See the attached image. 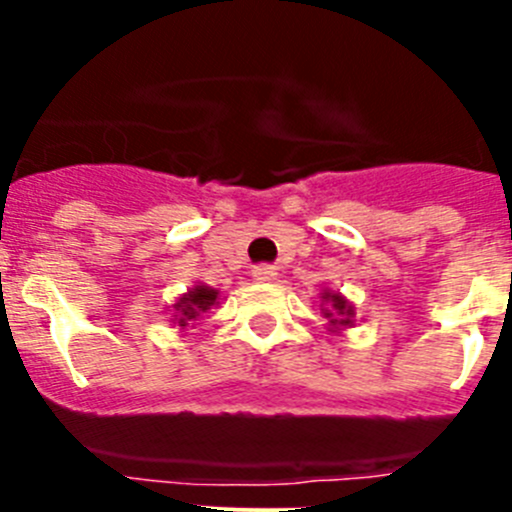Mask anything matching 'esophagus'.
<instances>
[{"label": "esophagus", "instance_id": "34e87169", "mask_svg": "<svg viewBox=\"0 0 512 512\" xmlns=\"http://www.w3.org/2000/svg\"><path fill=\"white\" fill-rule=\"evenodd\" d=\"M253 279H259V282H271V279L277 277V266H269V264H261V266H253Z\"/></svg>", "mask_w": 512, "mask_h": 512}]
</instances>
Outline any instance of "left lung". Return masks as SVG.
<instances>
[{
	"label": "left lung",
	"mask_w": 512,
	"mask_h": 512,
	"mask_svg": "<svg viewBox=\"0 0 512 512\" xmlns=\"http://www.w3.org/2000/svg\"><path fill=\"white\" fill-rule=\"evenodd\" d=\"M323 315L328 318V323L333 328H346V325H354V305L346 300L338 292H323Z\"/></svg>",
	"instance_id": "obj_1"
}]
</instances>
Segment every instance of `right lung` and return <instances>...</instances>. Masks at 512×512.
<instances>
[{"instance_id": "add662e5", "label": "right lung", "mask_w": 512, "mask_h": 512, "mask_svg": "<svg viewBox=\"0 0 512 512\" xmlns=\"http://www.w3.org/2000/svg\"><path fill=\"white\" fill-rule=\"evenodd\" d=\"M212 305H217V289L207 287V284H197V287L189 289L187 295H182L176 300V325H179V328H187L192 320L200 318L202 312L210 310Z\"/></svg>"}]
</instances>
